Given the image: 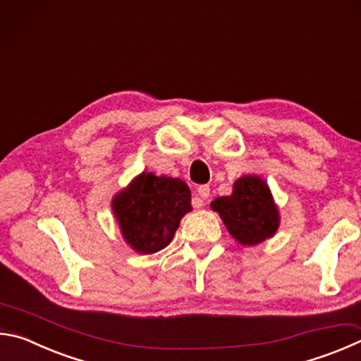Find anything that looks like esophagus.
<instances>
[{"label":"esophagus","instance_id":"1","mask_svg":"<svg viewBox=\"0 0 361 361\" xmlns=\"http://www.w3.org/2000/svg\"><path fill=\"white\" fill-rule=\"evenodd\" d=\"M195 194H197V199H195V207L200 208L205 205V199L209 197V188L207 185L199 186L197 189H195Z\"/></svg>","mask_w":361,"mask_h":361}]
</instances>
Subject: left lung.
<instances>
[{
  "instance_id": "1",
  "label": "left lung",
  "mask_w": 361,
  "mask_h": 361,
  "mask_svg": "<svg viewBox=\"0 0 361 361\" xmlns=\"http://www.w3.org/2000/svg\"><path fill=\"white\" fill-rule=\"evenodd\" d=\"M219 214L227 232L241 246H255L276 235L281 214L270 186L259 175H243L235 180L231 195L209 203Z\"/></svg>"
}]
</instances>
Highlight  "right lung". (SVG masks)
I'll return each instance as SVG.
<instances>
[{"label":"right lung","instance_id":"obj_1","mask_svg":"<svg viewBox=\"0 0 361 361\" xmlns=\"http://www.w3.org/2000/svg\"><path fill=\"white\" fill-rule=\"evenodd\" d=\"M112 212L126 245L154 254L169 246L183 216L192 212L191 191L180 178L142 172L114 195Z\"/></svg>","mask_w":361,"mask_h":361}]
</instances>
